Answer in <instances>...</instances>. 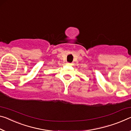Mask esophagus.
Returning a JSON list of instances; mask_svg holds the SVG:
<instances>
[{
  "label": "esophagus",
  "mask_w": 131,
  "mask_h": 131,
  "mask_svg": "<svg viewBox=\"0 0 131 131\" xmlns=\"http://www.w3.org/2000/svg\"><path fill=\"white\" fill-rule=\"evenodd\" d=\"M66 65L72 66V65H73V63H66Z\"/></svg>",
  "instance_id": "34e87169"
}]
</instances>
